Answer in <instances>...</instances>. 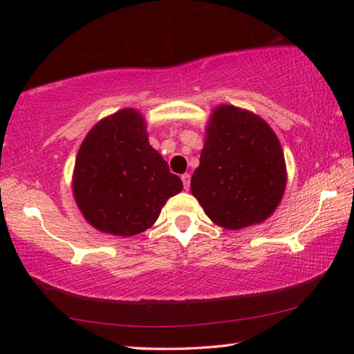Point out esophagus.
Returning a JSON list of instances; mask_svg holds the SVG:
<instances>
[{"instance_id": "34e87169", "label": "esophagus", "mask_w": 354, "mask_h": 354, "mask_svg": "<svg viewBox=\"0 0 354 354\" xmlns=\"http://www.w3.org/2000/svg\"><path fill=\"white\" fill-rule=\"evenodd\" d=\"M182 182H183V188L188 190V188H190V174H183Z\"/></svg>"}]
</instances>
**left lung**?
I'll return each mask as SVG.
<instances>
[{
	"instance_id": "8db88e82",
	"label": "left lung",
	"mask_w": 354,
	"mask_h": 354,
	"mask_svg": "<svg viewBox=\"0 0 354 354\" xmlns=\"http://www.w3.org/2000/svg\"><path fill=\"white\" fill-rule=\"evenodd\" d=\"M287 185L277 135L250 111L221 104L206 127L192 193L214 224L240 230L268 219Z\"/></svg>"
}]
</instances>
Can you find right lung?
<instances>
[{"mask_svg":"<svg viewBox=\"0 0 354 354\" xmlns=\"http://www.w3.org/2000/svg\"><path fill=\"white\" fill-rule=\"evenodd\" d=\"M182 180L148 142L137 109L125 108L100 120L77 153L72 190L95 229L132 236L149 229Z\"/></svg>","mask_w":354,"mask_h":354,"instance_id":"right-lung-1","label":"right lung"}]
</instances>
